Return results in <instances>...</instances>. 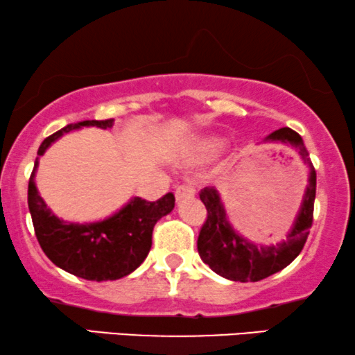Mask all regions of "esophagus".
<instances>
[{"label": "esophagus", "instance_id": "34e87169", "mask_svg": "<svg viewBox=\"0 0 355 355\" xmlns=\"http://www.w3.org/2000/svg\"><path fill=\"white\" fill-rule=\"evenodd\" d=\"M193 195H195V189L191 185H189V183H183V185H178L177 189H175V198H177V202L193 198Z\"/></svg>", "mask_w": 355, "mask_h": 355}]
</instances>
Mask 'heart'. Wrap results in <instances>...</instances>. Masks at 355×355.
Instances as JSON below:
<instances>
[{
    "instance_id": "1",
    "label": "heart",
    "mask_w": 355,
    "mask_h": 355,
    "mask_svg": "<svg viewBox=\"0 0 355 355\" xmlns=\"http://www.w3.org/2000/svg\"><path fill=\"white\" fill-rule=\"evenodd\" d=\"M221 147H223V140H221L220 137L208 135L196 142L195 153L196 157H200V159H208V157L216 155V153L221 150Z\"/></svg>"
}]
</instances>
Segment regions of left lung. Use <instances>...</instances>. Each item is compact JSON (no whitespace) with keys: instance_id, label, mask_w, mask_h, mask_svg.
<instances>
[{"instance_id":"1","label":"left lung","mask_w":355,"mask_h":355,"mask_svg":"<svg viewBox=\"0 0 355 355\" xmlns=\"http://www.w3.org/2000/svg\"><path fill=\"white\" fill-rule=\"evenodd\" d=\"M266 140L293 145L304 164L309 166V180H307L301 210L284 241L271 246H259L245 240L234 232L233 226L226 220V211L220 200L218 190L213 187H205L200 191V200L207 207V220L200 230L198 241H196L200 258L216 275L226 279L240 281V283H248V281L254 283L284 270L301 253L309 234V228L313 226L315 170L311 164L309 153L306 150L301 135L289 127H283L268 135Z\"/></svg>"}]
</instances>
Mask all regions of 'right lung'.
<instances>
[{"instance_id": "right-lung-1", "label": "right lung", "mask_w": 355, "mask_h": 355, "mask_svg": "<svg viewBox=\"0 0 355 355\" xmlns=\"http://www.w3.org/2000/svg\"><path fill=\"white\" fill-rule=\"evenodd\" d=\"M112 125L114 119L69 123L44 139L37 155L41 157L51 144L71 130L80 127L110 129ZM36 168L37 160L29 177L28 207L37 241L55 266L87 281L121 279L135 271L150 251L153 226L175 207L173 193H166L157 202L134 196L109 218L96 223H69L59 220L37 193Z\"/></svg>"}]
</instances>
